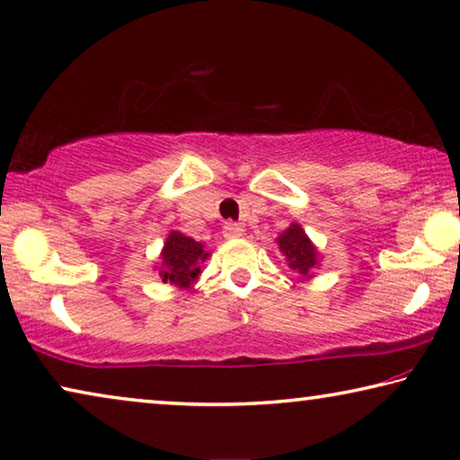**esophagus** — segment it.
I'll use <instances>...</instances> for the list:
<instances>
[{"label": "esophagus", "instance_id": "esophagus-1", "mask_svg": "<svg viewBox=\"0 0 460 460\" xmlns=\"http://www.w3.org/2000/svg\"><path fill=\"white\" fill-rule=\"evenodd\" d=\"M223 235L227 239H235V237H242L243 235V225L239 223H225L223 225Z\"/></svg>", "mask_w": 460, "mask_h": 460}]
</instances>
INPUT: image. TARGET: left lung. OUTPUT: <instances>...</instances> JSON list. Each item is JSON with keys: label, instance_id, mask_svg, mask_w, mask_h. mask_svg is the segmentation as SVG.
<instances>
[{"label": "left lung", "instance_id": "1", "mask_svg": "<svg viewBox=\"0 0 460 460\" xmlns=\"http://www.w3.org/2000/svg\"><path fill=\"white\" fill-rule=\"evenodd\" d=\"M279 250L283 252L287 258V266L291 270L299 272L301 277H312V270L318 264V250L316 245L310 242V237L305 235V231L299 225L293 223L289 229L283 231V235L277 239Z\"/></svg>", "mask_w": 460, "mask_h": 460}]
</instances>
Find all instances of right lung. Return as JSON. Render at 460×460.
Instances as JSON below:
<instances>
[{
	"label": "right lung",
	"mask_w": 460,
	"mask_h": 460,
	"mask_svg": "<svg viewBox=\"0 0 460 460\" xmlns=\"http://www.w3.org/2000/svg\"><path fill=\"white\" fill-rule=\"evenodd\" d=\"M208 252L204 243L183 235L180 231H171L161 252L159 274L163 283L175 287H190L200 274V264L207 262Z\"/></svg>",
	"instance_id": "right-lung-1"
}]
</instances>
